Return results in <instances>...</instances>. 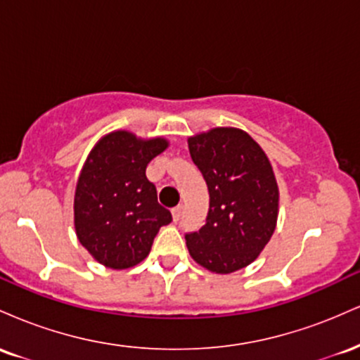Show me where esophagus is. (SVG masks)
Listing matches in <instances>:
<instances>
[{"label":"esophagus","instance_id":"obj_1","mask_svg":"<svg viewBox=\"0 0 360 360\" xmlns=\"http://www.w3.org/2000/svg\"><path fill=\"white\" fill-rule=\"evenodd\" d=\"M183 212H184L183 205H177L176 208H172V218H174V221L181 220V217H183Z\"/></svg>","mask_w":360,"mask_h":360}]
</instances>
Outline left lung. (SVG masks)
<instances>
[{
  "mask_svg": "<svg viewBox=\"0 0 360 360\" xmlns=\"http://www.w3.org/2000/svg\"><path fill=\"white\" fill-rule=\"evenodd\" d=\"M208 186L205 225L184 235L200 266L229 274L257 259L274 233L279 191L269 159L238 128H213L188 140Z\"/></svg>",
  "mask_w": 360,
  "mask_h": 360,
  "instance_id": "1",
  "label": "left lung"
}]
</instances>
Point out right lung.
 Returning <instances> with one entry per match:
<instances>
[{
	"label": "right lung",
	"mask_w": 360,
	"mask_h": 360,
	"mask_svg": "<svg viewBox=\"0 0 360 360\" xmlns=\"http://www.w3.org/2000/svg\"><path fill=\"white\" fill-rule=\"evenodd\" d=\"M164 139L113 131L91 150L77 181L74 225L79 242L103 266L127 269L150 252L172 214L157 201L147 164L166 150Z\"/></svg>",
	"instance_id": "1"
}]
</instances>
